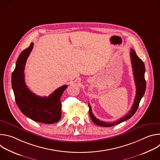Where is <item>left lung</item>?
Instances as JSON below:
<instances>
[{"mask_svg":"<svg viewBox=\"0 0 160 160\" xmlns=\"http://www.w3.org/2000/svg\"><path fill=\"white\" fill-rule=\"evenodd\" d=\"M130 58H131L132 66L133 68L134 80H135V86H136V95H135L133 104L132 106L131 110L129 111V112L127 114V115H125L123 117H122L121 118H120V120L116 122H113L112 123L105 122L100 121L99 120H98L94 117V115H93V113L92 112V109H91V107L88 104V108H89L88 112H89L90 117L91 120H92V121L96 125L101 127H112L114 125H118L131 118L134 115L137 109H138L139 102L145 93L146 87V82L144 77L145 66L143 61L138 56L135 51L133 50L132 49H131Z\"/></svg>","mask_w":160,"mask_h":160,"instance_id":"1","label":"left lung"}]
</instances>
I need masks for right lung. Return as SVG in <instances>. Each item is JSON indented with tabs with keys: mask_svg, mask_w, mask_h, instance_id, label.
Segmentation results:
<instances>
[{
	"mask_svg": "<svg viewBox=\"0 0 160 160\" xmlns=\"http://www.w3.org/2000/svg\"><path fill=\"white\" fill-rule=\"evenodd\" d=\"M33 43L19 56L12 73L11 83L16 102L20 111L32 120L43 123L52 124L61 117V97L68 85H62L48 97L35 95L28 88L25 82L24 70Z\"/></svg>",
	"mask_w": 160,
	"mask_h": 160,
	"instance_id": "obj_1",
	"label": "right lung"
}]
</instances>
